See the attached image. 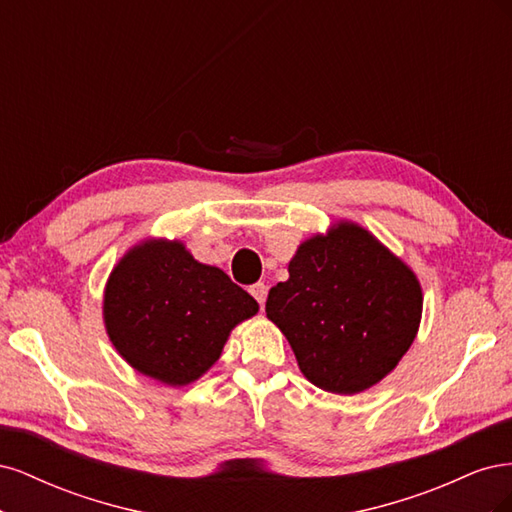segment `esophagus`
<instances>
[{
	"instance_id": "34e87169",
	"label": "esophagus",
	"mask_w": 512,
	"mask_h": 512,
	"mask_svg": "<svg viewBox=\"0 0 512 512\" xmlns=\"http://www.w3.org/2000/svg\"><path fill=\"white\" fill-rule=\"evenodd\" d=\"M250 292H252V297L258 301L260 307L265 305V301H267V286H265V284H262V282L254 284V286L250 288Z\"/></svg>"
}]
</instances>
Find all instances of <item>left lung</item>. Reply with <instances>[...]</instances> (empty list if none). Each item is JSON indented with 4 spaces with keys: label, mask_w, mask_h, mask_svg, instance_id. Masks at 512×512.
Masks as SVG:
<instances>
[{
    "label": "left lung",
    "mask_w": 512,
    "mask_h": 512,
    "mask_svg": "<svg viewBox=\"0 0 512 512\" xmlns=\"http://www.w3.org/2000/svg\"><path fill=\"white\" fill-rule=\"evenodd\" d=\"M265 309L309 382L354 395L389 376L410 350L423 290L367 228L339 220L297 247L288 280L269 290Z\"/></svg>",
    "instance_id": "left-lung-1"
}]
</instances>
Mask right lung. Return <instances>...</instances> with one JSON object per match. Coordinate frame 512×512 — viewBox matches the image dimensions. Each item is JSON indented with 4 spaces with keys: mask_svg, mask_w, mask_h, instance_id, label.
Segmentation results:
<instances>
[{
    "mask_svg": "<svg viewBox=\"0 0 512 512\" xmlns=\"http://www.w3.org/2000/svg\"><path fill=\"white\" fill-rule=\"evenodd\" d=\"M258 303L179 239H143L104 286L102 318L115 350L138 374L168 386L196 382L222 356L230 331Z\"/></svg>",
    "mask_w": 512,
    "mask_h": 512,
    "instance_id": "obj_1",
    "label": "right lung"
}]
</instances>
